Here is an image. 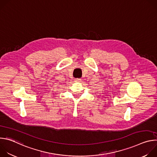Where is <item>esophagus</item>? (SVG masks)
Returning a JSON list of instances; mask_svg holds the SVG:
<instances>
[{"label":"esophagus","instance_id":"esophagus-1","mask_svg":"<svg viewBox=\"0 0 157 157\" xmlns=\"http://www.w3.org/2000/svg\"><path fill=\"white\" fill-rule=\"evenodd\" d=\"M76 82H80L81 81V79H78V78H76L75 81Z\"/></svg>","mask_w":157,"mask_h":157}]
</instances>
